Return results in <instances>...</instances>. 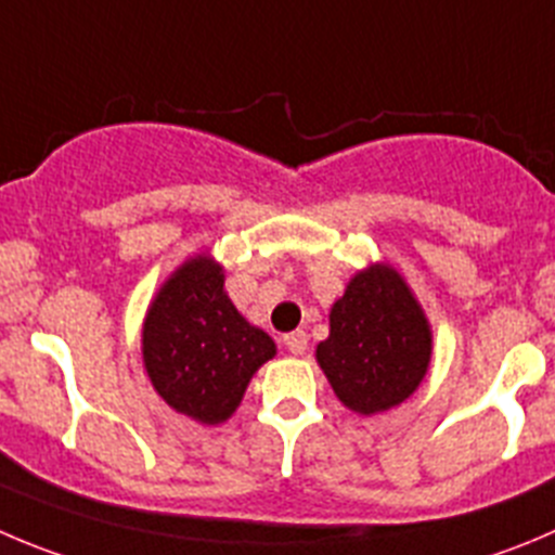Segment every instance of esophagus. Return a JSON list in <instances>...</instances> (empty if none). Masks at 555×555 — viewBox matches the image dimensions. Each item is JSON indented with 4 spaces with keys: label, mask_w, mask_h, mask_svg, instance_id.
Instances as JSON below:
<instances>
[{
    "label": "esophagus",
    "mask_w": 555,
    "mask_h": 555,
    "mask_svg": "<svg viewBox=\"0 0 555 555\" xmlns=\"http://www.w3.org/2000/svg\"><path fill=\"white\" fill-rule=\"evenodd\" d=\"M284 348H287L293 356H304L307 353V334H304V331H293V334H287L284 336Z\"/></svg>",
    "instance_id": "obj_1"
}]
</instances>
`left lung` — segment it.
<instances>
[{
    "mask_svg": "<svg viewBox=\"0 0 555 555\" xmlns=\"http://www.w3.org/2000/svg\"><path fill=\"white\" fill-rule=\"evenodd\" d=\"M328 339L314 350L345 408L361 416L402 405L433 359V328L405 276L388 262L356 273L328 314Z\"/></svg>",
    "mask_w": 555,
    "mask_h": 555,
    "instance_id": "left-lung-1",
    "label": "left lung"
}]
</instances>
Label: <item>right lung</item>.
I'll list each match as a JSON object with an SVG mask.
<instances>
[{"label": "right lung", "mask_w": 555, "mask_h": 555, "mask_svg": "<svg viewBox=\"0 0 555 555\" xmlns=\"http://www.w3.org/2000/svg\"><path fill=\"white\" fill-rule=\"evenodd\" d=\"M276 341L248 323L224 289V266L199 251L175 268L142 323V361L172 411L216 427L241 405Z\"/></svg>", "instance_id": "obj_1"}]
</instances>
